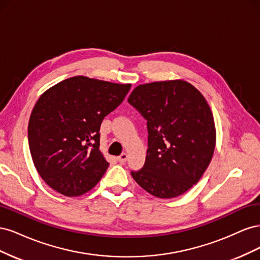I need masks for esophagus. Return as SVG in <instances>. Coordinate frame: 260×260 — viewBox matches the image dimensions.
Listing matches in <instances>:
<instances>
[{"mask_svg": "<svg viewBox=\"0 0 260 260\" xmlns=\"http://www.w3.org/2000/svg\"><path fill=\"white\" fill-rule=\"evenodd\" d=\"M127 158H128L127 153H122L119 157H118V161H119L120 164H123V162H125V160H127Z\"/></svg>", "mask_w": 260, "mask_h": 260, "instance_id": "1", "label": "esophagus"}]
</instances>
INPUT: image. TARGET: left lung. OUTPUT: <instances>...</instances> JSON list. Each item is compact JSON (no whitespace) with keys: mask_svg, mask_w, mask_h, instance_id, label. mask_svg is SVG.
Here are the masks:
<instances>
[{"mask_svg":"<svg viewBox=\"0 0 260 260\" xmlns=\"http://www.w3.org/2000/svg\"><path fill=\"white\" fill-rule=\"evenodd\" d=\"M147 120L148 148L142 169L131 176L159 199L182 195L207 169L216 127L203 94L184 80L140 84L128 99Z\"/></svg>","mask_w":260,"mask_h":260,"instance_id":"8db88e82","label":"left lung"}]
</instances>
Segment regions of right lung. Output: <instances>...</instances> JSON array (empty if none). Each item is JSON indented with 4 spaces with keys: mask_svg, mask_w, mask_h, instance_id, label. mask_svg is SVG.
Segmentation results:
<instances>
[{
    "mask_svg": "<svg viewBox=\"0 0 260 260\" xmlns=\"http://www.w3.org/2000/svg\"><path fill=\"white\" fill-rule=\"evenodd\" d=\"M130 88L76 76L39 98L28 124L29 148L39 175L53 190L73 198L99 183L109 165L100 151L101 123Z\"/></svg>",
    "mask_w": 260,
    "mask_h": 260,
    "instance_id": "add662e5",
    "label": "right lung"
}]
</instances>
